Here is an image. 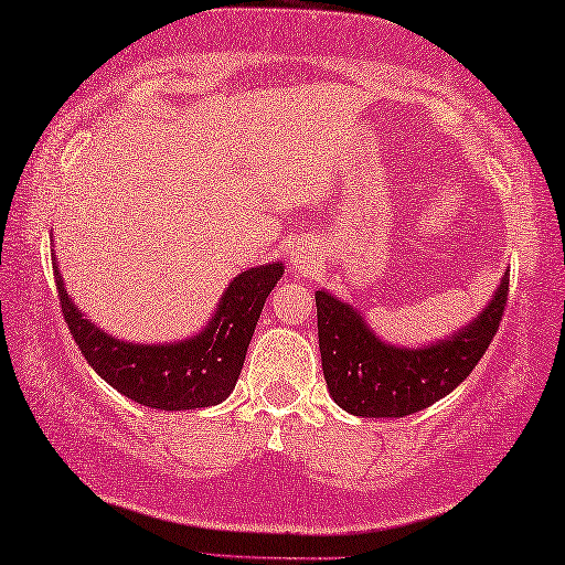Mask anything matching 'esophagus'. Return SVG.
I'll return each instance as SVG.
<instances>
[{
	"label": "esophagus",
	"instance_id": "34e87169",
	"mask_svg": "<svg viewBox=\"0 0 565 565\" xmlns=\"http://www.w3.org/2000/svg\"><path fill=\"white\" fill-rule=\"evenodd\" d=\"M307 263H309V253H307V250H302V248L292 250V266H295L297 270H305Z\"/></svg>",
	"mask_w": 565,
	"mask_h": 565
}]
</instances>
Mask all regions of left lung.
Segmentation results:
<instances>
[{
	"mask_svg": "<svg viewBox=\"0 0 565 565\" xmlns=\"http://www.w3.org/2000/svg\"><path fill=\"white\" fill-rule=\"evenodd\" d=\"M508 290L504 273L498 292L468 327L424 349L390 347L359 309L317 290L321 367L333 402L355 417H407L454 393L498 333Z\"/></svg>",
	"mask_w": 565,
	"mask_h": 565,
	"instance_id": "1",
	"label": "left lung"
}]
</instances>
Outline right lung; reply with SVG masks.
Here are the masks:
<instances>
[{"instance_id": "obj_1", "label": "right lung", "mask_w": 565, "mask_h": 565, "mask_svg": "<svg viewBox=\"0 0 565 565\" xmlns=\"http://www.w3.org/2000/svg\"><path fill=\"white\" fill-rule=\"evenodd\" d=\"M53 270L63 319L92 371L138 405L180 412L218 405L234 393L263 305L285 266L268 263L241 273L218 299L210 324L178 343H129L109 337L67 297L55 263Z\"/></svg>"}]
</instances>
